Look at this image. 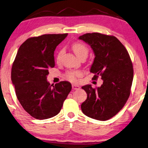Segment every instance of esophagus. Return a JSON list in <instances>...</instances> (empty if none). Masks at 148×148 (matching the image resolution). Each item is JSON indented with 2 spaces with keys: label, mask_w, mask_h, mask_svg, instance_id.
Instances as JSON below:
<instances>
[{
  "label": "esophagus",
  "mask_w": 148,
  "mask_h": 148,
  "mask_svg": "<svg viewBox=\"0 0 148 148\" xmlns=\"http://www.w3.org/2000/svg\"><path fill=\"white\" fill-rule=\"evenodd\" d=\"M72 88H73L74 90H78L80 88V87L79 85H75V84H73L72 85Z\"/></svg>",
  "instance_id": "obj_1"
}]
</instances>
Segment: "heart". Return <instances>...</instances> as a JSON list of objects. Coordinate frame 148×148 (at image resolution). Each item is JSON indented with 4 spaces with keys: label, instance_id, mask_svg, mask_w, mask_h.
Here are the masks:
<instances>
[{
    "label": "heart",
    "instance_id": "1",
    "mask_svg": "<svg viewBox=\"0 0 148 148\" xmlns=\"http://www.w3.org/2000/svg\"><path fill=\"white\" fill-rule=\"evenodd\" d=\"M72 50H74V53H76L77 57L79 58L83 54H87L88 50L87 47L85 45L82 43V42H75L72 45ZM63 53V50L61 49L59 51L57 56H56V61L59 62L61 60V56ZM82 76V72L81 71H77V70H74V71H67L65 74V79L69 80L72 82H77L78 78Z\"/></svg>",
    "mask_w": 148,
    "mask_h": 148
}]
</instances>
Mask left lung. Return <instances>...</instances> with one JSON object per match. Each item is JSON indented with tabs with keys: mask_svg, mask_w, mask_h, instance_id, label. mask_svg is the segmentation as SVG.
<instances>
[{
	"mask_svg": "<svg viewBox=\"0 0 148 148\" xmlns=\"http://www.w3.org/2000/svg\"><path fill=\"white\" fill-rule=\"evenodd\" d=\"M90 45L96 57L90 69L92 79L100 76V87H82L87 98L81 106L82 112L92 119L105 121L115 116L127 101L133 79L130 54L116 37L100 33H87L79 37Z\"/></svg>",
	"mask_w": 148,
	"mask_h": 148,
	"instance_id": "8db88e82",
	"label": "left lung"
}]
</instances>
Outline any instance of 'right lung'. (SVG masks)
I'll use <instances>...</instances> for the list:
<instances>
[{
	"label": "right lung",
	"instance_id": "obj_1",
	"mask_svg": "<svg viewBox=\"0 0 148 148\" xmlns=\"http://www.w3.org/2000/svg\"><path fill=\"white\" fill-rule=\"evenodd\" d=\"M68 34L29 37L18 48L12 68V81L23 109L38 120L57 115L72 89L68 82L53 85L47 81L48 69L55 66L56 47Z\"/></svg>",
	"mask_w": 148,
	"mask_h": 148
}]
</instances>
